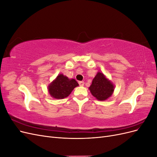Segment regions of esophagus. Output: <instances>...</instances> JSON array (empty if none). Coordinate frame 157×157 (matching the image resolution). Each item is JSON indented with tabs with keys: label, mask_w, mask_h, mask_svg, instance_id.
Listing matches in <instances>:
<instances>
[{
	"label": "esophagus",
	"mask_w": 157,
	"mask_h": 157,
	"mask_svg": "<svg viewBox=\"0 0 157 157\" xmlns=\"http://www.w3.org/2000/svg\"><path fill=\"white\" fill-rule=\"evenodd\" d=\"M78 84L80 86H83L84 85V81H79L78 82Z\"/></svg>",
	"instance_id": "34e87169"
}]
</instances>
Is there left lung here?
I'll use <instances>...</instances> for the list:
<instances>
[{
	"mask_svg": "<svg viewBox=\"0 0 157 157\" xmlns=\"http://www.w3.org/2000/svg\"><path fill=\"white\" fill-rule=\"evenodd\" d=\"M89 89L97 99L104 101L111 96L114 91V86L102 73L98 72L93 79Z\"/></svg>",
	"mask_w": 157,
	"mask_h": 157,
	"instance_id": "left-lung-1",
	"label": "left lung"
}]
</instances>
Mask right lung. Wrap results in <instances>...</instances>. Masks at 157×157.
I'll return each instance as SVG.
<instances>
[{"label": "right lung", "mask_w": 157, "mask_h": 157, "mask_svg": "<svg viewBox=\"0 0 157 157\" xmlns=\"http://www.w3.org/2000/svg\"><path fill=\"white\" fill-rule=\"evenodd\" d=\"M78 86L75 79H69L63 75H59L48 86V91L52 97L56 99H63L67 97L72 90Z\"/></svg>", "instance_id": "add662e5"}]
</instances>
